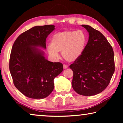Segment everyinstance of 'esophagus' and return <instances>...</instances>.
I'll use <instances>...</instances> for the list:
<instances>
[{"mask_svg": "<svg viewBox=\"0 0 123 123\" xmlns=\"http://www.w3.org/2000/svg\"><path fill=\"white\" fill-rule=\"evenodd\" d=\"M68 68V66H67L66 64H63V68L64 69H67Z\"/></svg>", "mask_w": 123, "mask_h": 123, "instance_id": "obj_1", "label": "esophagus"}]
</instances>
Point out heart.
Returning <instances> with one entry per match:
<instances>
[{"mask_svg":"<svg viewBox=\"0 0 123 123\" xmlns=\"http://www.w3.org/2000/svg\"><path fill=\"white\" fill-rule=\"evenodd\" d=\"M87 43V36L82 30L63 31L54 34L48 50L52 56L57 57L62 52L64 59L73 62L82 55Z\"/></svg>","mask_w":123,"mask_h":123,"instance_id":"obj_1","label":"heart"}]
</instances>
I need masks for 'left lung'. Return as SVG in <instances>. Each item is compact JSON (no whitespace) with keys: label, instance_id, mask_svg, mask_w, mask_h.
Wrapping results in <instances>:
<instances>
[{"label":"left lung","instance_id":"obj_1","mask_svg":"<svg viewBox=\"0 0 123 123\" xmlns=\"http://www.w3.org/2000/svg\"><path fill=\"white\" fill-rule=\"evenodd\" d=\"M89 38L81 56L70 64L73 71V88L79 94L91 96L103 92L109 85L115 70L112 47L101 33L82 25Z\"/></svg>","mask_w":123,"mask_h":123}]
</instances>
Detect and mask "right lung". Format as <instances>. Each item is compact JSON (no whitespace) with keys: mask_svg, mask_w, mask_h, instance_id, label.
<instances>
[{"mask_svg":"<svg viewBox=\"0 0 123 123\" xmlns=\"http://www.w3.org/2000/svg\"><path fill=\"white\" fill-rule=\"evenodd\" d=\"M55 29L53 25L36 26L22 33L13 43L9 69L14 86L32 99L47 97L54 88V79L63 69L60 62L48 61L44 51L45 41Z\"/></svg>","mask_w":123,"mask_h":123,"instance_id":"obj_1","label":"right lung"}]
</instances>
